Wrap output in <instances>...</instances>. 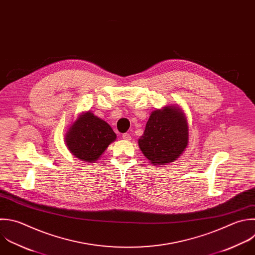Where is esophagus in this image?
Listing matches in <instances>:
<instances>
[{
  "mask_svg": "<svg viewBox=\"0 0 255 255\" xmlns=\"http://www.w3.org/2000/svg\"><path fill=\"white\" fill-rule=\"evenodd\" d=\"M122 137H123V139H125V140H130V139H131V135H130L129 133H124Z\"/></svg>",
  "mask_w": 255,
  "mask_h": 255,
  "instance_id": "esophagus-1",
  "label": "esophagus"
}]
</instances>
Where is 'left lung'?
<instances>
[{
	"instance_id": "left-lung-1",
	"label": "left lung",
	"mask_w": 255,
	"mask_h": 255,
	"mask_svg": "<svg viewBox=\"0 0 255 255\" xmlns=\"http://www.w3.org/2000/svg\"><path fill=\"white\" fill-rule=\"evenodd\" d=\"M188 123L178 105H167L152 112L138 146L143 155L155 165L175 161L188 145Z\"/></svg>"
}]
</instances>
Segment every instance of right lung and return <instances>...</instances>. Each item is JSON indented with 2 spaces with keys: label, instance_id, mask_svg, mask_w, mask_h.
<instances>
[{
  "label": "right lung",
  "instance_id": "add662e5",
  "mask_svg": "<svg viewBox=\"0 0 255 255\" xmlns=\"http://www.w3.org/2000/svg\"><path fill=\"white\" fill-rule=\"evenodd\" d=\"M116 139L117 134L111 126L90 111L79 115L65 134L71 153L90 163L98 160Z\"/></svg>",
  "mask_w": 255,
  "mask_h": 255
}]
</instances>
